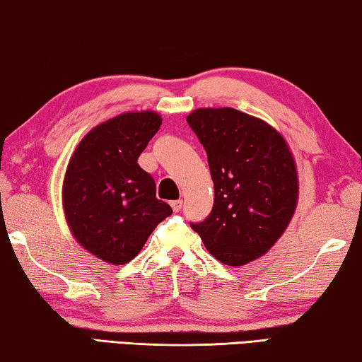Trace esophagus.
I'll return each instance as SVG.
<instances>
[{
    "label": "esophagus",
    "instance_id": "34e87169",
    "mask_svg": "<svg viewBox=\"0 0 362 362\" xmlns=\"http://www.w3.org/2000/svg\"><path fill=\"white\" fill-rule=\"evenodd\" d=\"M171 208H173V211H181V208H182V200H173L171 202Z\"/></svg>",
    "mask_w": 362,
    "mask_h": 362
}]
</instances>
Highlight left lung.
<instances>
[{
    "label": "left lung",
    "mask_w": 362,
    "mask_h": 362,
    "mask_svg": "<svg viewBox=\"0 0 362 362\" xmlns=\"http://www.w3.org/2000/svg\"><path fill=\"white\" fill-rule=\"evenodd\" d=\"M187 124L206 151L214 185L211 213L191 227L219 262L242 267L265 255L293 218L294 157L274 127L233 107H200Z\"/></svg>",
    "instance_id": "left-lung-1"
}]
</instances>
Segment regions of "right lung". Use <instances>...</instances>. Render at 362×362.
I'll list each match as a JSON object with an SVG mask.
<instances>
[{
	"label": "right lung",
	"instance_id": "1",
	"mask_svg": "<svg viewBox=\"0 0 362 362\" xmlns=\"http://www.w3.org/2000/svg\"><path fill=\"white\" fill-rule=\"evenodd\" d=\"M160 125L154 111L119 114L93 127L69 158L62 191L68 227L82 248L107 264L130 262L173 213L138 165Z\"/></svg>",
	"mask_w": 362,
	"mask_h": 362
}]
</instances>
